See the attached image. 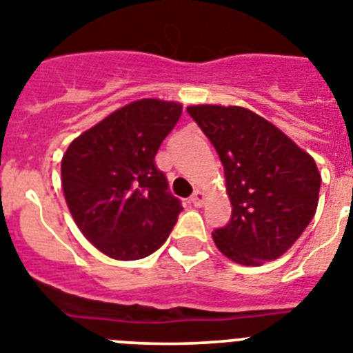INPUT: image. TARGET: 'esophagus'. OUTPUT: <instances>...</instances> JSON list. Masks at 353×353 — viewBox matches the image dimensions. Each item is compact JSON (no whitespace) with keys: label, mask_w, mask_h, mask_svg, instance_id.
<instances>
[{"label":"esophagus","mask_w":353,"mask_h":353,"mask_svg":"<svg viewBox=\"0 0 353 353\" xmlns=\"http://www.w3.org/2000/svg\"><path fill=\"white\" fill-rule=\"evenodd\" d=\"M191 203L194 207H203V203H205V194L201 191H194V194L191 196Z\"/></svg>","instance_id":"obj_1"}]
</instances>
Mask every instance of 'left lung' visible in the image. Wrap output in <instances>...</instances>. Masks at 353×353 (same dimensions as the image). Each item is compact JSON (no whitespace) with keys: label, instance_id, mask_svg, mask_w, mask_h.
I'll return each instance as SVG.
<instances>
[{"label":"left lung","instance_id":"obj_1","mask_svg":"<svg viewBox=\"0 0 353 353\" xmlns=\"http://www.w3.org/2000/svg\"><path fill=\"white\" fill-rule=\"evenodd\" d=\"M188 112L225 170L232 216L212 232L216 246L243 266L279 259L314 218L321 185L314 159L248 108L196 105Z\"/></svg>","mask_w":353,"mask_h":353}]
</instances>
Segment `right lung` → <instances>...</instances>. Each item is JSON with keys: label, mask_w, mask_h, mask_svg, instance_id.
I'll return each instance as SVG.
<instances>
[{"label": "right lung", "mask_w": 353, "mask_h": 353, "mask_svg": "<svg viewBox=\"0 0 353 353\" xmlns=\"http://www.w3.org/2000/svg\"><path fill=\"white\" fill-rule=\"evenodd\" d=\"M182 105L139 99L78 135L62 157V189L83 236L108 257L137 261L164 245L182 212L155 165Z\"/></svg>", "instance_id": "add662e5"}]
</instances>
